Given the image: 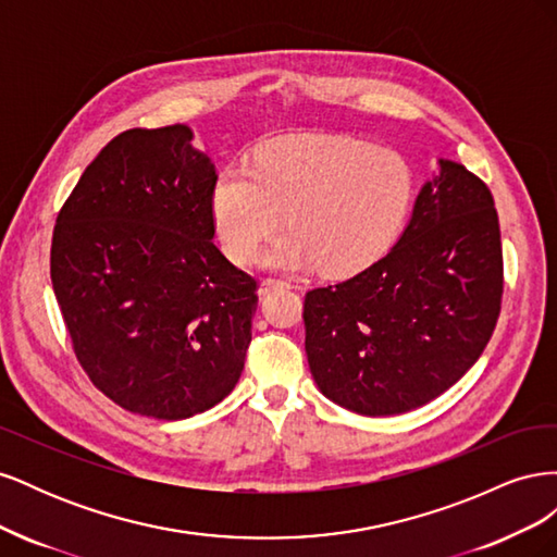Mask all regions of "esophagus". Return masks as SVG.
Instances as JSON below:
<instances>
[{
    "label": "esophagus",
    "mask_w": 557,
    "mask_h": 557,
    "mask_svg": "<svg viewBox=\"0 0 557 557\" xmlns=\"http://www.w3.org/2000/svg\"><path fill=\"white\" fill-rule=\"evenodd\" d=\"M278 288H290V283L278 281V278H264V281L258 285V295L264 297V295H269L272 290H278Z\"/></svg>",
    "instance_id": "34e87169"
}]
</instances>
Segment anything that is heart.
Returning a JSON list of instances; mask_svg holds the SVG:
<instances>
[{
    "label": "heart",
    "instance_id": "obj_1",
    "mask_svg": "<svg viewBox=\"0 0 557 557\" xmlns=\"http://www.w3.org/2000/svg\"><path fill=\"white\" fill-rule=\"evenodd\" d=\"M413 170L391 146L344 134H288L264 141L248 166H227L211 188L215 237L248 262L281 225L262 264L356 274L379 260L407 221Z\"/></svg>",
    "mask_w": 557,
    "mask_h": 557
}]
</instances>
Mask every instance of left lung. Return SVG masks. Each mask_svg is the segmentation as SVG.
Listing matches in <instances>:
<instances>
[{"mask_svg": "<svg viewBox=\"0 0 557 557\" xmlns=\"http://www.w3.org/2000/svg\"><path fill=\"white\" fill-rule=\"evenodd\" d=\"M502 242L487 185L453 160L420 185L381 260L305 299L318 391L360 416H397L446 393L491 342Z\"/></svg>", "mask_w": 557, "mask_h": 557, "instance_id": "obj_1", "label": "left lung"}]
</instances>
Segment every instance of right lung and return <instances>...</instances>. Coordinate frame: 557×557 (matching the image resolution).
<instances>
[{
  "label": "right lung",
  "mask_w": 557,
  "mask_h": 557,
  "mask_svg": "<svg viewBox=\"0 0 557 557\" xmlns=\"http://www.w3.org/2000/svg\"><path fill=\"white\" fill-rule=\"evenodd\" d=\"M188 125L127 129L86 166L50 246L74 352L123 409L183 420L244 372L256 281L213 244L215 166Z\"/></svg>",
  "instance_id": "1"
}]
</instances>
